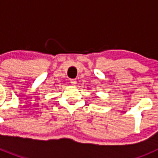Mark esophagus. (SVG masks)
Listing matches in <instances>:
<instances>
[{"label": "esophagus", "instance_id": "34e87169", "mask_svg": "<svg viewBox=\"0 0 158 158\" xmlns=\"http://www.w3.org/2000/svg\"><path fill=\"white\" fill-rule=\"evenodd\" d=\"M70 83L72 84L73 85H76V84H77L76 79H71V80H70Z\"/></svg>", "mask_w": 158, "mask_h": 158}]
</instances>
